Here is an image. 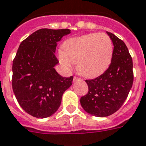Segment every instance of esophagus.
I'll list each match as a JSON object with an SVG mask.
<instances>
[{"instance_id": "esophagus-1", "label": "esophagus", "mask_w": 146, "mask_h": 146, "mask_svg": "<svg viewBox=\"0 0 146 146\" xmlns=\"http://www.w3.org/2000/svg\"><path fill=\"white\" fill-rule=\"evenodd\" d=\"M77 80H81V78H79V77H73V81H76Z\"/></svg>"}]
</instances>
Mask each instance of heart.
Listing matches in <instances>:
<instances>
[{
    "instance_id": "heart-1",
    "label": "heart",
    "mask_w": 146,
    "mask_h": 146,
    "mask_svg": "<svg viewBox=\"0 0 146 146\" xmlns=\"http://www.w3.org/2000/svg\"><path fill=\"white\" fill-rule=\"evenodd\" d=\"M59 60L67 70L77 63V70L87 78L100 76L110 66L113 55V44L106 33H90L69 38L62 45Z\"/></svg>"
}]
</instances>
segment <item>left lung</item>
Wrapping results in <instances>:
<instances>
[{
  "label": "left lung",
  "instance_id": "1",
  "mask_svg": "<svg viewBox=\"0 0 146 146\" xmlns=\"http://www.w3.org/2000/svg\"><path fill=\"white\" fill-rule=\"evenodd\" d=\"M113 44V55L109 68L101 76L86 80L89 91L80 102L88 113L108 117L114 113L126 100L133 82V60L124 41L110 32Z\"/></svg>",
  "mask_w": 146,
  "mask_h": 146
}]
</instances>
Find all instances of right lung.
I'll use <instances>...</instances> for the list:
<instances>
[{
	"label": "right lung",
	"mask_w": 146,
	"mask_h": 146,
	"mask_svg": "<svg viewBox=\"0 0 146 146\" xmlns=\"http://www.w3.org/2000/svg\"><path fill=\"white\" fill-rule=\"evenodd\" d=\"M70 30L40 29L21 43L13 61V90L21 107L37 118L52 116L73 77H63L54 66L56 47Z\"/></svg>",
	"instance_id": "obj_1"
}]
</instances>
